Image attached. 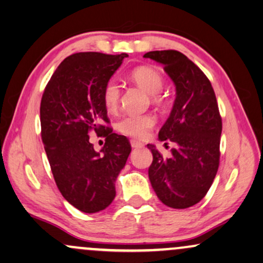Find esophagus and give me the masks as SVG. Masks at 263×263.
Returning a JSON list of instances; mask_svg holds the SVG:
<instances>
[{
  "label": "esophagus",
  "mask_w": 263,
  "mask_h": 263,
  "mask_svg": "<svg viewBox=\"0 0 263 263\" xmlns=\"http://www.w3.org/2000/svg\"><path fill=\"white\" fill-rule=\"evenodd\" d=\"M131 146H132V148H135V149H138V148H142V146H144V144H143V143H141V142L132 139Z\"/></svg>",
  "instance_id": "34e87169"
}]
</instances>
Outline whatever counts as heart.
I'll list each match as a JSON object with an SVG mask.
<instances>
[{"mask_svg": "<svg viewBox=\"0 0 263 263\" xmlns=\"http://www.w3.org/2000/svg\"><path fill=\"white\" fill-rule=\"evenodd\" d=\"M131 79L142 87L145 92L152 95L154 102H160L157 93L163 87V78L157 71L150 67H138L131 72ZM120 86L114 79L104 84L102 100L108 111H115L120 102ZM155 118L152 114H127L117 122V129L120 134L132 138H144L155 125Z\"/></svg>", "mask_w": 263, "mask_h": 263, "instance_id": "1", "label": "heart"}]
</instances>
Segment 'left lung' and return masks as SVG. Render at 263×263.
Returning a JSON list of instances; mask_svg holds the SVG:
<instances>
[{"instance_id":"obj_1","label":"left lung","mask_w":263,"mask_h":263,"mask_svg":"<svg viewBox=\"0 0 263 263\" xmlns=\"http://www.w3.org/2000/svg\"><path fill=\"white\" fill-rule=\"evenodd\" d=\"M176 85V100L161 127V142L176 143L164 159L155 148L149 179L157 197L171 208L192 207L204 197L219 168L222 122L212 84L201 69L177 50L149 51ZM167 144V143H164Z\"/></svg>"}]
</instances>
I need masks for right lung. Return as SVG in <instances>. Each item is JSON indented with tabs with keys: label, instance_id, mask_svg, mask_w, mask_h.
<instances>
[{
	"label": "right lung",
	"instance_id": "right-lung-1",
	"mask_svg": "<svg viewBox=\"0 0 263 263\" xmlns=\"http://www.w3.org/2000/svg\"><path fill=\"white\" fill-rule=\"evenodd\" d=\"M127 54L77 52L59 65L41 101L42 141L61 195L83 213L106 209L115 197V180L131 145L114 134L102 100L103 86ZM95 130L106 137L97 153L88 139Z\"/></svg>",
	"mask_w": 263,
	"mask_h": 263
}]
</instances>
